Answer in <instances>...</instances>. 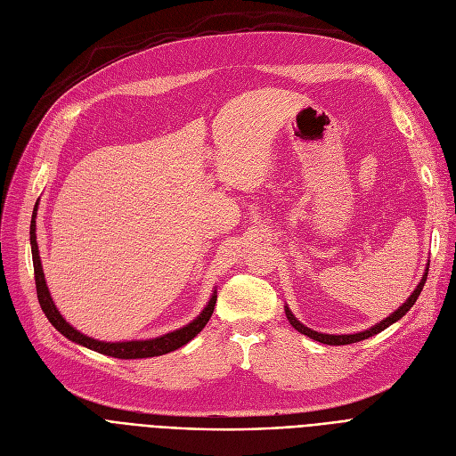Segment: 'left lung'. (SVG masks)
I'll list each match as a JSON object with an SVG mask.
<instances>
[{
	"instance_id": "1",
	"label": "left lung",
	"mask_w": 456,
	"mask_h": 456,
	"mask_svg": "<svg viewBox=\"0 0 456 456\" xmlns=\"http://www.w3.org/2000/svg\"><path fill=\"white\" fill-rule=\"evenodd\" d=\"M427 273H428V268L425 270V275H423L421 282L418 284V289L412 292V296H411L409 299H406V301L403 303V306H399V308L395 310V313H394L392 316H388L387 320H382V322L377 323L375 327H371V329H368V330H362V332H356V334H322V332H316V330H310L308 327H305L303 323H299V322L294 318V314L290 313L289 306H286V318H289L290 325H292L296 330H299L301 334H306L308 338H313V340L322 342V344H327V346H347V344L361 342V340H366V338L373 337V334H377V332H380V330H385L387 327H390L392 323H395L397 320H401L406 313H409V310L412 308V305L416 303V299L419 297L421 290H423L425 281H427Z\"/></svg>"
}]
</instances>
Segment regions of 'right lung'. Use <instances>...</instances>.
<instances>
[{"mask_svg":"<svg viewBox=\"0 0 456 456\" xmlns=\"http://www.w3.org/2000/svg\"><path fill=\"white\" fill-rule=\"evenodd\" d=\"M37 210V208H35ZM35 214H33V222H31V253H33V268H35V284H37V296H38V303L44 310L45 318L50 320V323L61 332L64 334L66 338H69L71 342L81 344L88 349H94L98 353L114 356V358H148V356H159V354H166L170 351H175L179 347H183L184 344H188L191 338L196 337L198 332L203 330V327L207 325V322L210 320L212 313H214V305H216V292L212 296V299L208 301V305L205 306L203 313L191 322L186 327L167 332L160 338H153V340H138V342H98L94 338L85 337L79 330H76L69 323H66V320L59 314V310L55 308L50 292H47V286L44 281V272H42V265H40V256H38V246H37V234H35Z\"/></svg>","mask_w":456,"mask_h":456,"instance_id":"right-lung-1","label":"right lung"}]
</instances>
